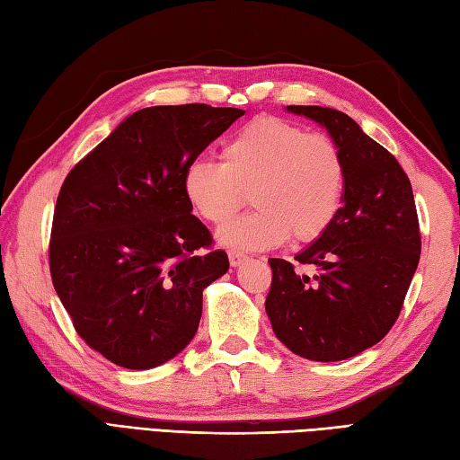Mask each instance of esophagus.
<instances>
[{
  "label": "esophagus",
  "mask_w": 460,
  "mask_h": 460,
  "mask_svg": "<svg viewBox=\"0 0 460 460\" xmlns=\"http://www.w3.org/2000/svg\"><path fill=\"white\" fill-rule=\"evenodd\" d=\"M245 261H247L245 252H241V251H229V262H231V267H241Z\"/></svg>",
  "instance_id": "1"
}]
</instances>
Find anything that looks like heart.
Listing matches in <instances>:
<instances>
[{"mask_svg": "<svg viewBox=\"0 0 460 460\" xmlns=\"http://www.w3.org/2000/svg\"><path fill=\"white\" fill-rule=\"evenodd\" d=\"M346 188L338 146L322 134L277 116H257L223 144L221 162L193 160L183 195L201 219L223 225L247 201L257 209L219 231L229 249L262 251L290 235L310 243L332 227Z\"/></svg>", "mask_w": 460, "mask_h": 460, "instance_id": "heart-1", "label": "heart"}]
</instances>
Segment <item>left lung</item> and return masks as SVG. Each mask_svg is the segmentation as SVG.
<instances>
[{
    "mask_svg": "<svg viewBox=\"0 0 460 460\" xmlns=\"http://www.w3.org/2000/svg\"><path fill=\"white\" fill-rule=\"evenodd\" d=\"M287 111L328 130L344 160L346 188L332 227L295 257L316 267L314 277L269 259L265 308L277 338L296 356L348 359L392 330L417 270L421 235L411 181L348 114L324 106Z\"/></svg>",
    "mask_w": 460,
    "mask_h": 460,
    "instance_id": "obj_1",
    "label": "left lung"
}]
</instances>
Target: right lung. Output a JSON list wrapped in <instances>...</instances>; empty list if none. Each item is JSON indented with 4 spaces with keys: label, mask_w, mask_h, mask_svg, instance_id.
Here are the masks:
<instances>
[{
    "label": "right lung",
    "mask_w": 460,
    "mask_h": 460,
    "mask_svg": "<svg viewBox=\"0 0 460 460\" xmlns=\"http://www.w3.org/2000/svg\"><path fill=\"white\" fill-rule=\"evenodd\" d=\"M243 114L142 109L65 178L49 243L53 287L76 334L112 364L162 366L198 332L203 290L229 259L208 251L211 233L191 215L183 172Z\"/></svg>",
    "instance_id": "add662e5"
}]
</instances>
